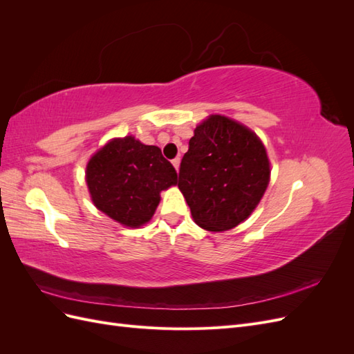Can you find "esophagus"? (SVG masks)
I'll return each mask as SVG.
<instances>
[{"mask_svg": "<svg viewBox=\"0 0 354 354\" xmlns=\"http://www.w3.org/2000/svg\"><path fill=\"white\" fill-rule=\"evenodd\" d=\"M173 165H174V168L177 169V173H178V168H180V158H174V159H173Z\"/></svg>", "mask_w": 354, "mask_h": 354, "instance_id": "34e87169", "label": "esophagus"}]
</instances>
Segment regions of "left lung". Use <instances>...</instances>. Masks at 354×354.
Instances as JSON below:
<instances>
[{
  "mask_svg": "<svg viewBox=\"0 0 354 354\" xmlns=\"http://www.w3.org/2000/svg\"><path fill=\"white\" fill-rule=\"evenodd\" d=\"M269 180L270 162L259 136L227 116L211 115L189 140L177 185L198 226L224 232L251 216Z\"/></svg>",
  "mask_w": 354,
  "mask_h": 354,
  "instance_id": "1",
  "label": "left lung"
}]
</instances>
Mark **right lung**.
<instances>
[{
    "instance_id": "right-lung-1",
    "label": "right lung",
    "mask_w": 354,
    "mask_h": 354,
    "mask_svg": "<svg viewBox=\"0 0 354 354\" xmlns=\"http://www.w3.org/2000/svg\"><path fill=\"white\" fill-rule=\"evenodd\" d=\"M85 181L95 208L122 226L140 227L155 214L160 192L177 185V173L158 146L127 136L91 156Z\"/></svg>"
}]
</instances>
